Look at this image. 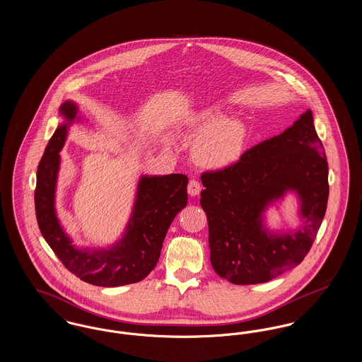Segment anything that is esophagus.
I'll return each mask as SVG.
<instances>
[{
	"label": "esophagus",
	"mask_w": 362,
	"mask_h": 362,
	"mask_svg": "<svg viewBox=\"0 0 362 362\" xmlns=\"http://www.w3.org/2000/svg\"><path fill=\"white\" fill-rule=\"evenodd\" d=\"M187 191H189V195H191V197H197L201 192V183L195 179H191L189 182V186H187Z\"/></svg>",
	"instance_id": "34e87169"
}]
</instances>
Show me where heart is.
I'll return each mask as SVG.
<instances>
[{
    "label": "heart",
    "mask_w": 362,
    "mask_h": 362,
    "mask_svg": "<svg viewBox=\"0 0 362 362\" xmlns=\"http://www.w3.org/2000/svg\"><path fill=\"white\" fill-rule=\"evenodd\" d=\"M228 112L224 104H210L189 118V130L198 137L192 146V156L206 168L229 167L243 155L248 127L239 117L225 118Z\"/></svg>",
    "instance_id": "b5f03b06"
}]
</instances>
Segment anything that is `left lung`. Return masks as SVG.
Segmentation results:
<instances>
[{
  "label": "left lung",
  "instance_id": "8db88e82",
  "mask_svg": "<svg viewBox=\"0 0 362 362\" xmlns=\"http://www.w3.org/2000/svg\"><path fill=\"white\" fill-rule=\"evenodd\" d=\"M214 272L235 285L263 284L300 264L326 214L328 164L307 110L279 136L247 151L221 171L201 176ZM293 193L300 225L272 231L269 206Z\"/></svg>",
  "mask_w": 362,
  "mask_h": 362
}]
</instances>
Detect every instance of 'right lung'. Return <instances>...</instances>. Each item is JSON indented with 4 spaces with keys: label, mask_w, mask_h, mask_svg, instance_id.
<instances>
[{
    "label": "right lung",
    "mask_w": 362,
    "mask_h": 362,
    "mask_svg": "<svg viewBox=\"0 0 362 362\" xmlns=\"http://www.w3.org/2000/svg\"><path fill=\"white\" fill-rule=\"evenodd\" d=\"M59 115L64 122L55 129L36 173L35 211L40 233L64 266L84 282L104 288L138 282L155 269L170 225L187 205L189 179L182 173L141 175L121 238L104 248L76 247L57 216L55 191L59 152L70 126L81 117L73 100L61 104Z\"/></svg>",
    "instance_id": "1"
}]
</instances>
